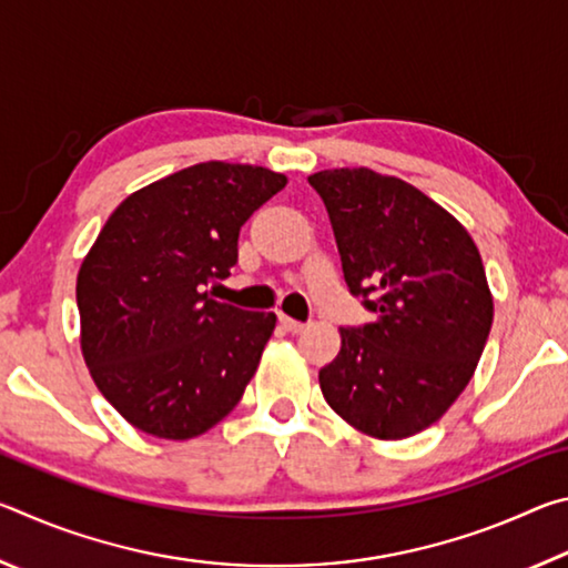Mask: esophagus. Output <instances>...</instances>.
Wrapping results in <instances>:
<instances>
[{
	"label": "esophagus",
	"mask_w": 568,
	"mask_h": 568,
	"mask_svg": "<svg viewBox=\"0 0 568 568\" xmlns=\"http://www.w3.org/2000/svg\"><path fill=\"white\" fill-rule=\"evenodd\" d=\"M281 325H283V328H285L287 333H293V335H297V333H303V331H305V323L287 318V315H281Z\"/></svg>",
	"instance_id": "1"
}]
</instances>
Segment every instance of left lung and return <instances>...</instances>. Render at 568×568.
I'll return each instance as SVG.
<instances>
[{
    "mask_svg": "<svg viewBox=\"0 0 568 568\" xmlns=\"http://www.w3.org/2000/svg\"><path fill=\"white\" fill-rule=\"evenodd\" d=\"M328 210L343 275L376 313L341 328V353L318 373L338 416L378 440L416 436L474 378L494 323L480 253L458 220L410 182L368 168L307 178Z\"/></svg>",
    "mask_w": 568,
    "mask_h": 568,
    "instance_id": "1",
    "label": "left lung"
}]
</instances>
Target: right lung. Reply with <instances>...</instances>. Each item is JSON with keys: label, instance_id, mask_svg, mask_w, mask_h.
Masks as SVG:
<instances>
[{"label": "right lung", "instance_id": "1", "mask_svg": "<svg viewBox=\"0 0 568 568\" xmlns=\"http://www.w3.org/2000/svg\"><path fill=\"white\" fill-rule=\"evenodd\" d=\"M283 172L210 160L132 192L77 273L80 348L120 416L165 440L203 436L243 398L275 313L217 303L245 220Z\"/></svg>", "mask_w": 568, "mask_h": 568}]
</instances>
